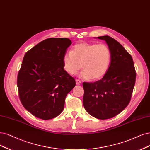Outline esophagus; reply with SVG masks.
<instances>
[{
    "instance_id": "34e87169",
    "label": "esophagus",
    "mask_w": 150,
    "mask_h": 150,
    "mask_svg": "<svg viewBox=\"0 0 150 150\" xmlns=\"http://www.w3.org/2000/svg\"><path fill=\"white\" fill-rule=\"evenodd\" d=\"M75 82H76V85H80L81 84V81L80 80H77L76 79L75 80Z\"/></svg>"
}]
</instances>
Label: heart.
Segmentation results:
<instances>
[{"label": "heart", "mask_w": 150, "mask_h": 150, "mask_svg": "<svg viewBox=\"0 0 150 150\" xmlns=\"http://www.w3.org/2000/svg\"><path fill=\"white\" fill-rule=\"evenodd\" d=\"M111 52L104 44L77 43L63 57L65 71L70 75H76L81 68L82 79L99 80L103 77L109 68Z\"/></svg>", "instance_id": "obj_1"}]
</instances>
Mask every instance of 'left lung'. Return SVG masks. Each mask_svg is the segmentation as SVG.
<instances>
[{
    "label": "left lung",
    "instance_id": "obj_1",
    "mask_svg": "<svg viewBox=\"0 0 150 150\" xmlns=\"http://www.w3.org/2000/svg\"><path fill=\"white\" fill-rule=\"evenodd\" d=\"M95 38L106 41L111 52V61L101 80L83 82V103L93 117L108 119L120 113L130 103L136 72L130 54L118 41L109 36Z\"/></svg>",
    "mask_w": 150,
    "mask_h": 150
}]
</instances>
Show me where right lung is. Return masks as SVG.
Returning a JSON list of instances; mask_svg holds the SVG:
<instances>
[{
    "mask_svg": "<svg viewBox=\"0 0 150 150\" xmlns=\"http://www.w3.org/2000/svg\"><path fill=\"white\" fill-rule=\"evenodd\" d=\"M71 44L68 38H51L28 51L17 78L19 97L24 108L43 120L62 112L67 95L75 80L65 71L63 57Z\"/></svg>",
    "mask_w": 150,
    "mask_h": 150,
    "instance_id": "1",
    "label": "right lung"
}]
</instances>
